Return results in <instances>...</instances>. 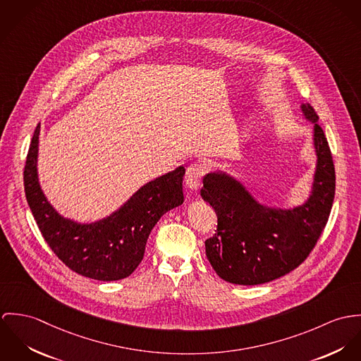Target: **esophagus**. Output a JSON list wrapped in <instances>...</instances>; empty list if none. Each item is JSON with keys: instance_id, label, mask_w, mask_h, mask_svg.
<instances>
[{"instance_id": "esophagus-1", "label": "esophagus", "mask_w": 361, "mask_h": 361, "mask_svg": "<svg viewBox=\"0 0 361 361\" xmlns=\"http://www.w3.org/2000/svg\"><path fill=\"white\" fill-rule=\"evenodd\" d=\"M203 167L198 164V163H194V164H190L187 167V171H185V181H187V185L190 190H197L200 187V180L203 177Z\"/></svg>"}]
</instances>
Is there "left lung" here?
Segmentation results:
<instances>
[{"instance_id":"obj_1","label":"left lung","mask_w":361,"mask_h":361,"mask_svg":"<svg viewBox=\"0 0 361 361\" xmlns=\"http://www.w3.org/2000/svg\"><path fill=\"white\" fill-rule=\"evenodd\" d=\"M302 108L314 121L319 157L313 195L305 204L292 210L267 209L226 176L203 178L200 197L217 214V231L204 240L206 256L227 282L257 285L290 273L307 259L325 228L335 195V166L314 108L309 104Z\"/></svg>"}]
</instances>
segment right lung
<instances>
[{
	"instance_id": "right-lung-1",
	"label": "right lung",
	"mask_w": 361,
	"mask_h": 361,
	"mask_svg": "<svg viewBox=\"0 0 361 361\" xmlns=\"http://www.w3.org/2000/svg\"><path fill=\"white\" fill-rule=\"evenodd\" d=\"M40 124L27 152L23 183L35 220L55 256L72 271L98 281L128 277L141 263L147 240L161 216L181 204L185 169L148 183L111 217L81 226L62 219L44 198L37 180Z\"/></svg>"
}]
</instances>
